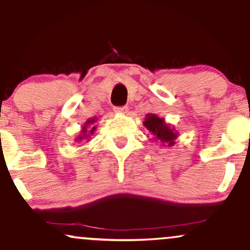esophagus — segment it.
Instances as JSON below:
<instances>
[{"label": "esophagus", "mask_w": 250, "mask_h": 250, "mask_svg": "<svg viewBox=\"0 0 250 250\" xmlns=\"http://www.w3.org/2000/svg\"><path fill=\"white\" fill-rule=\"evenodd\" d=\"M128 110H129V108L128 107H115L114 108V111H115V113H117V114H127L128 113Z\"/></svg>", "instance_id": "esophagus-1"}]
</instances>
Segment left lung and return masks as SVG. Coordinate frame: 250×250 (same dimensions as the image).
Listing matches in <instances>:
<instances>
[{
    "instance_id": "obj_1",
    "label": "left lung",
    "mask_w": 250,
    "mask_h": 250,
    "mask_svg": "<svg viewBox=\"0 0 250 250\" xmlns=\"http://www.w3.org/2000/svg\"><path fill=\"white\" fill-rule=\"evenodd\" d=\"M143 125L153 135V140L155 141H159L166 147H173L175 145L179 133L175 130L174 125L166 122L163 117H159L155 114H147Z\"/></svg>"
}]
</instances>
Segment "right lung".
<instances>
[{"label":"right lung","instance_id":"1","mask_svg":"<svg viewBox=\"0 0 250 250\" xmlns=\"http://www.w3.org/2000/svg\"><path fill=\"white\" fill-rule=\"evenodd\" d=\"M97 121V117H93V119H88L84 122V125L81 127V130L77 134L75 141L76 142H82V141H90L91 135H94L96 130L95 123Z\"/></svg>","mask_w":250,"mask_h":250}]
</instances>
